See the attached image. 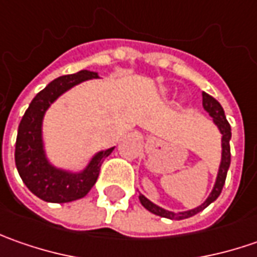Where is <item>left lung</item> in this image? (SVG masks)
Listing matches in <instances>:
<instances>
[{"mask_svg": "<svg viewBox=\"0 0 257 257\" xmlns=\"http://www.w3.org/2000/svg\"><path fill=\"white\" fill-rule=\"evenodd\" d=\"M203 108L209 113V115L213 118L214 124L217 125V128L220 130L222 133V162L219 166V172H217V177H216V183H214V187H213L212 193L209 194V197L206 199V202L200 204L199 207L192 209V210H187V212H169L163 207L154 204L153 202H150L147 197H144L143 194L139 196L140 203L143 204L144 207L149 210V212L154 213L160 217H167V219H172V220H182V219H187V217H192L194 214H197L199 212H202L203 209H206L210 203H213L219 194L222 193L223 186L226 182V176H227V170H229V166H230V137H232V128H230V124L226 120V115H224V110L220 105V103L213 98L212 95H209L207 93H203Z\"/></svg>", "mask_w": 257, "mask_h": 257, "instance_id": "8db88e82", "label": "left lung"}]
</instances>
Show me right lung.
Masks as SVG:
<instances>
[{
	"mask_svg": "<svg viewBox=\"0 0 257 257\" xmlns=\"http://www.w3.org/2000/svg\"><path fill=\"white\" fill-rule=\"evenodd\" d=\"M100 78L97 73L81 70L77 74L63 75L53 80L33 98L18 125L15 143V166L25 186L41 200L68 203L84 197L91 190L104 159L114 147L94 156L84 170L78 173L58 169L48 162L43 143V118L48 107L67 90L83 81Z\"/></svg>",
	"mask_w": 257,
	"mask_h": 257,
	"instance_id": "1",
	"label": "right lung"
}]
</instances>
